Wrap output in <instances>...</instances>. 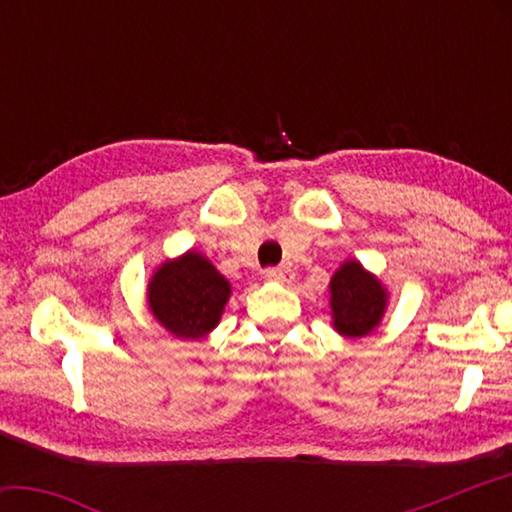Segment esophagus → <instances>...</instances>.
Returning <instances> with one entry per match:
<instances>
[{
    "mask_svg": "<svg viewBox=\"0 0 512 512\" xmlns=\"http://www.w3.org/2000/svg\"><path fill=\"white\" fill-rule=\"evenodd\" d=\"M264 275H266V280H273V282H289V280H293V268L287 264L273 266V268H266Z\"/></svg>",
    "mask_w": 512,
    "mask_h": 512,
    "instance_id": "obj_1",
    "label": "esophagus"
}]
</instances>
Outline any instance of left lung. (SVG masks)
Returning a JSON list of instances; mask_svg holds the SVG:
<instances>
[{
    "mask_svg": "<svg viewBox=\"0 0 512 512\" xmlns=\"http://www.w3.org/2000/svg\"><path fill=\"white\" fill-rule=\"evenodd\" d=\"M388 291L357 259L343 262L329 280V307L334 329L345 339H361L379 327L386 314Z\"/></svg>",
    "mask_w": 512,
    "mask_h": 512,
    "instance_id": "obj_1",
    "label": "left lung"
}]
</instances>
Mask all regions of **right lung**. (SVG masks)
Wrapping results in <instances>:
<instances>
[{"label": "right lung", "mask_w": 512, "mask_h": 512, "mask_svg": "<svg viewBox=\"0 0 512 512\" xmlns=\"http://www.w3.org/2000/svg\"><path fill=\"white\" fill-rule=\"evenodd\" d=\"M230 282L196 250L158 266L146 287L155 320L178 339H203L219 325Z\"/></svg>", "instance_id": "add662e5"}]
</instances>
